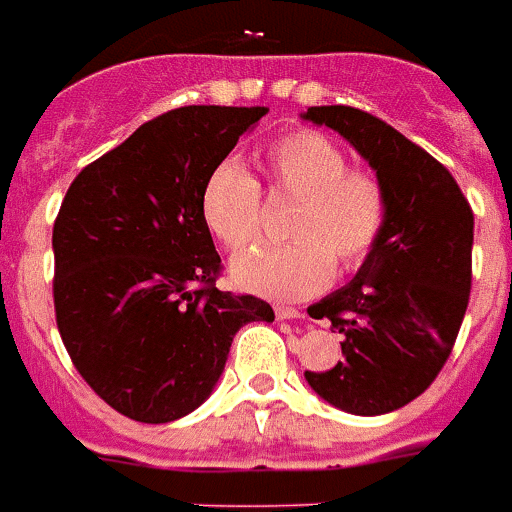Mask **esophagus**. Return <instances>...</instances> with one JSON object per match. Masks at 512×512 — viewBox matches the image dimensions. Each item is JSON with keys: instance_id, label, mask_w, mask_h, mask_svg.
I'll return each instance as SVG.
<instances>
[{"instance_id": "esophagus-1", "label": "esophagus", "mask_w": 512, "mask_h": 512, "mask_svg": "<svg viewBox=\"0 0 512 512\" xmlns=\"http://www.w3.org/2000/svg\"><path fill=\"white\" fill-rule=\"evenodd\" d=\"M277 320H301L304 314L298 312V309H293V306H277L275 309Z\"/></svg>"}]
</instances>
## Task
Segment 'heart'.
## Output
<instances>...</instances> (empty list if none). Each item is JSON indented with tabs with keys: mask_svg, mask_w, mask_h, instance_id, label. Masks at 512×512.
Segmentation results:
<instances>
[{
	"mask_svg": "<svg viewBox=\"0 0 512 512\" xmlns=\"http://www.w3.org/2000/svg\"><path fill=\"white\" fill-rule=\"evenodd\" d=\"M269 174L280 190L298 195L288 245H253L232 261V280L245 290L280 301L320 293L343 269H357L386 227V192L367 171L317 132H290L267 150ZM200 214L214 237L237 251L261 230V190L235 158L216 163L200 192Z\"/></svg>",
	"mask_w": 512,
	"mask_h": 512,
	"instance_id": "obj_1",
	"label": "heart"
}]
</instances>
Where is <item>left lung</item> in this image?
Returning <instances> with one entry per match:
<instances>
[{
	"label": "left lung",
	"instance_id": "1",
	"mask_svg": "<svg viewBox=\"0 0 512 512\" xmlns=\"http://www.w3.org/2000/svg\"><path fill=\"white\" fill-rule=\"evenodd\" d=\"M301 118L341 134L386 192L378 245L354 280L309 306L343 335V359L304 378L338 410L386 415L418 399L455 346L470 296L473 211L455 177L386 121L349 105Z\"/></svg>",
	"mask_w": 512,
	"mask_h": 512
}]
</instances>
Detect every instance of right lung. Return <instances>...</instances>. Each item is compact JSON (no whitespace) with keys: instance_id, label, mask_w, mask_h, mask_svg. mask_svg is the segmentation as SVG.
I'll list each match as a JSON object with an SVG mask.
<instances>
[{"instance_id":"right-lung-1","label":"right lung","mask_w":512,"mask_h":512,"mask_svg":"<svg viewBox=\"0 0 512 512\" xmlns=\"http://www.w3.org/2000/svg\"><path fill=\"white\" fill-rule=\"evenodd\" d=\"M269 108L187 105L142 124L89 163L52 230L57 330L100 399L140 423L198 410L235 333L272 322L256 296L214 285L222 259L200 192Z\"/></svg>"}]
</instances>
